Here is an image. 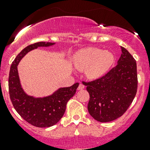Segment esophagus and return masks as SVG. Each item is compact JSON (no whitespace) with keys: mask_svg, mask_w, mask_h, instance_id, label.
Returning <instances> with one entry per match:
<instances>
[{"mask_svg":"<svg viewBox=\"0 0 150 150\" xmlns=\"http://www.w3.org/2000/svg\"><path fill=\"white\" fill-rule=\"evenodd\" d=\"M84 88H85V86L83 84H80L79 86H78V90H83V89Z\"/></svg>","mask_w":150,"mask_h":150,"instance_id":"obj_1","label":"esophagus"}]
</instances>
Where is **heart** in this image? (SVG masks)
Listing matches in <instances>:
<instances>
[{"mask_svg":"<svg viewBox=\"0 0 150 150\" xmlns=\"http://www.w3.org/2000/svg\"><path fill=\"white\" fill-rule=\"evenodd\" d=\"M114 55L109 51L96 47H88L75 54L73 63L79 70L86 69L90 78H97L104 75L114 62Z\"/></svg>","mask_w":150,"mask_h":150,"instance_id":"obj_1","label":"heart"}]
</instances>
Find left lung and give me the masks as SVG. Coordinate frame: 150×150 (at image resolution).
Here are the masks:
<instances>
[{
	"instance_id": "8db88e82",
	"label": "left lung",
	"mask_w": 150,
	"mask_h": 150,
	"mask_svg": "<svg viewBox=\"0 0 150 150\" xmlns=\"http://www.w3.org/2000/svg\"><path fill=\"white\" fill-rule=\"evenodd\" d=\"M117 64L101 78L84 82L90 95L88 110L95 120L107 122L126 112L137 91V62L123 47Z\"/></svg>"
}]
</instances>
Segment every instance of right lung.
<instances>
[{
    "mask_svg": "<svg viewBox=\"0 0 150 150\" xmlns=\"http://www.w3.org/2000/svg\"><path fill=\"white\" fill-rule=\"evenodd\" d=\"M54 43L38 42L24 48L15 58L10 68L8 90L11 101L16 111L25 120L34 126L47 128L54 125L63 117L67 103L75 95L79 83L61 88L51 96L35 98L25 93L21 86L17 66L29 51L40 46H50Z\"/></svg>",
    "mask_w": 150,
    "mask_h": 150,
    "instance_id": "1",
    "label": "right lung"
}]
</instances>
